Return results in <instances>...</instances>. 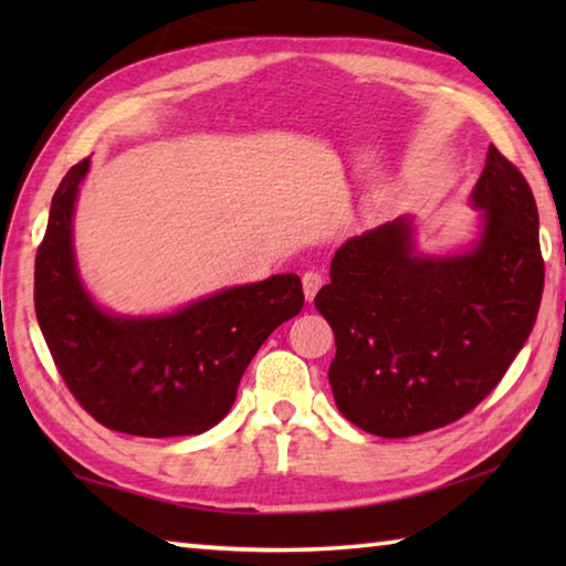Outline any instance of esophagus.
<instances>
[{
    "mask_svg": "<svg viewBox=\"0 0 566 566\" xmlns=\"http://www.w3.org/2000/svg\"><path fill=\"white\" fill-rule=\"evenodd\" d=\"M322 284H324V280H322V274H317V272H306L302 276V286H304L306 302H312L314 296H317V292L322 290Z\"/></svg>",
    "mask_w": 566,
    "mask_h": 566,
    "instance_id": "34e87169",
    "label": "esophagus"
}]
</instances>
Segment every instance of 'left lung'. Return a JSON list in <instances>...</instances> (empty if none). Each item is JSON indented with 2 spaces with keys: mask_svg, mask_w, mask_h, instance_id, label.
Returning a JSON list of instances; mask_svg holds the SVG:
<instances>
[{
  "mask_svg": "<svg viewBox=\"0 0 566 566\" xmlns=\"http://www.w3.org/2000/svg\"><path fill=\"white\" fill-rule=\"evenodd\" d=\"M474 239L419 249L401 214L344 242L317 310L334 332V401L352 424L385 439L464 417L500 385L534 327L544 290L532 189L490 147L469 195Z\"/></svg>",
  "mask_w": 566,
  "mask_h": 566,
  "instance_id": "left-lung-1",
  "label": "left lung"
}]
</instances>
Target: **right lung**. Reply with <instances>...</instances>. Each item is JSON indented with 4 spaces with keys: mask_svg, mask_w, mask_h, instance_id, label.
<instances>
[{
    "mask_svg": "<svg viewBox=\"0 0 566 566\" xmlns=\"http://www.w3.org/2000/svg\"><path fill=\"white\" fill-rule=\"evenodd\" d=\"M92 159L66 171L34 264V310L76 401L114 432L202 434L227 417L244 369L302 312L296 274H272L161 314H117L94 300L74 252V209Z\"/></svg>",
    "mask_w": 566,
    "mask_h": 566,
    "instance_id": "obj_1",
    "label": "right lung"
}]
</instances>
